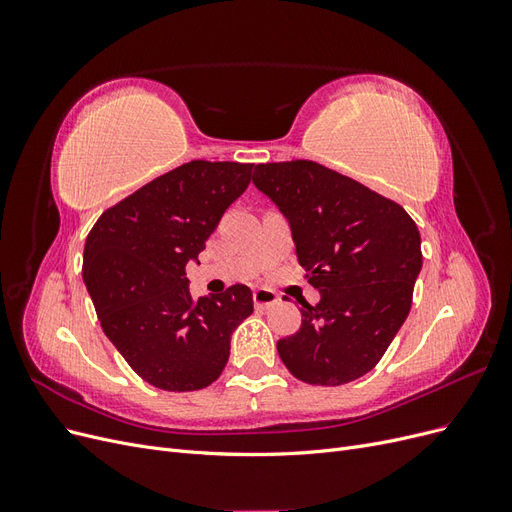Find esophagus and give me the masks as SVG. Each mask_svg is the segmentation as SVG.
Wrapping results in <instances>:
<instances>
[{
  "mask_svg": "<svg viewBox=\"0 0 512 512\" xmlns=\"http://www.w3.org/2000/svg\"><path fill=\"white\" fill-rule=\"evenodd\" d=\"M252 297H254V305H256L258 309H267V307H271L273 303L280 301V297H277V294H275L273 290H269V288H256Z\"/></svg>",
  "mask_w": 512,
  "mask_h": 512,
  "instance_id": "obj_1",
  "label": "esophagus"
}]
</instances>
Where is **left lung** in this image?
Wrapping results in <instances>:
<instances>
[{
	"label": "left lung",
	"instance_id": "8db88e82",
	"mask_svg": "<svg viewBox=\"0 0 512 512\" xmlns=\"http://www.w3.org/2000/svg\"><path fill=\"white\" fill-rule=\"evenodd\" d=\"M256 190L290 226L299 265L318 288L301 329L277 342L294 378L339 386L376 367L406 322L423 267L404 207L316 162L256 164Z\"/></svg>",
	"mask_w": 512,
	"mask_h": 512
}]
</instances>
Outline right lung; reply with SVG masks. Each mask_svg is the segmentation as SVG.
<instances>
[{
    "instance_id": "add662e5",
    "label": "right lung",
    "mask_w": 512,
    "mask_h": 512,
    "mask_svg": "<svg viewBox=\"0 0 512 512\" xmlns=\"http://www.w3.org/2000/svg\"><path fill=\"white\" fill-rule=\"evenodd\" d=\"M254 164H183L100 215L85 241L83 282L128 365L162 391H198L220 378L230 339L254 312L235 284L194 299L185 277L224 211L245 192Z\"/></svg>"
}]
</instances>
